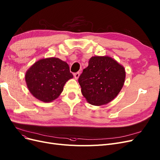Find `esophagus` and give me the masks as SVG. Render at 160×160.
I'll return each mask as SVG.
<instances>
[{"label":"esophagus","mask_w":160,"mask_h":160,"mask_svg":"<svg viewBox=\"0 0 160 160\" xmlns=\"http://www.w3.org/2000/svg\"><path fill=\"white\" fill-rule=\"evenodd\" d=\"M74 76L75 79L77 80V79L78 78V77L80 76V72H77L74 73Z\"/></svg>","instance_id":"esophagus-1"}]
</instances>
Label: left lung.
I'll use <instances>...</instances> for the list:
<instances>
[{
	"label": "left lung",
	"instance_id": "left-lung-1",
	"mask_svg": "<svg viewBox=\"0 0 160 160\" xmlns=\"http://www.w3.org/2000/svg\"><path fill=\"white\" fill-rule=\"evenodd\" d=\"M125 70L111 57H92L78 78L82 95L93 105L111 102L125 83Z\"/></svg>",
	"mask_w": 160,
	"mask_h": 160
}]
</instances>
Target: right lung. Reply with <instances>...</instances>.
I'll use <instances>...</instances> for the list:
<instances>
[{
  "label": "right lung",
  "mask_w": 160,
  "mask_h": 160,
  "mask_svg": "<svg viewBox=\"0 0 160 160\" xmlns=\"http://www.w3.org/2000/svg\"><path fill=\"white\" fill-rule=\"evenodd\" d=\"M72 78L68 64L55 57L35 62L25 76L29 91L35 98L46 103L60 96L65 83Z\"/></svg>",
  "instance_id": "1"
}]
</instances>
